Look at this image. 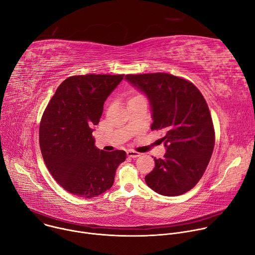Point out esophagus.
<instances>
[{
    "instance_id": "34e87169",
    "label": "esophagus",
    "mask_w": 255,
    "mask_h": 255,
    "mask_svg": "<svg viewBox=\"0 0 255 255\" xmlns=\"http://www.w3.org/2000/svg\"><path fill=\"white\" fill-rule=\"evenodd\" d=\"M127 155L131 158H136V157H139L141 155V153H139L137 151H134V150H128Z\"/></svg>"
}]
</instances>
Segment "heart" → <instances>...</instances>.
Listing matches in <instances>:
<instances>
[{
	"instance_id": "obj_1",
	"label": "heart",
	"mask_w": 255,
	"mask_h": 255,
	"mask_svg": "<svg viewBox=\"0 0 255 255\" xmlns=\"http://www.w3.org/2000/svg\"><path fill=\"white\" fill-rule=\"evenodd\" d=\"M136 97H138V96H136Z\"/></svg>"
}]
</instances>
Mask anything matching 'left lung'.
Returning a JSON list of instances; mask_svg holds the SVG:
<instances>
[{"mask_svg": "<svg viewBox=\"0 0 255 255\" xmlns=\"http://www.w3.org/2000/svg\"><path fill=\"white\" fill-rule=\"evenodd\" d=\"M149 100L151 130H162L166 152L154 157L145 176L147 186L162 196L174 197L193 189L203 176L215 144L209 107L191 82L164 72L125 77Z\"/></svg>", "mask_w": 255, "mask_h": 255, "instance_id": "left-lung-1", "label": "left lung"}]
</instances>
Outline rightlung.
Segmentation results:
<instances>
[{"label":"right lung","mask_w":255,"mask_h":255,"mask_svg":"<svg viewBox=\"0 0 255 255\" xmlns=\"http://www.w3.org/2000/svg\"><path fill=\"white\" fill-rule=\"evenodd\" d=\"M124 75L69 77L57 88L43 113L39 144L44 162L65 191L93 198L110 189L124 150L106 152L95 145L92 133L104 103Z\"/></svg>","instance_id":"1"}]
</instances>
